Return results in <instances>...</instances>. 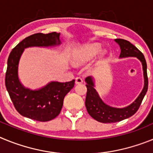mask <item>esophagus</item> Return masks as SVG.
<instances>
[{"label":"esophagus","instance_id":"1","mask_svg":"<svg viewBox=\"0 0 153 153\" xmlns=\"http://www.w3.org/2000/svg\"><path fill=\"white\" fill-rule=\"evenodd\" d=\"M75 83H76V84L82 83H83V79H82L81 77H79V76H76V77L75 78Z\"/></svg>","mask_w":153,"mask_h":153}]
</instances>
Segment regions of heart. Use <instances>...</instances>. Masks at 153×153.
Wrapping results in <instances>:
<instances>
[{"mask_svg": "<svg viewBox=\"0 0 153 153\" xmlns=\"http://www.w3.org/2000/svg\"><path fill=\"white\" fill-rule=\"evenodd\" d=\"M101 47L99 44H88L83 47L76 52L74 56V62L76 64L86 63L97 56L100 51Z\"/></svg>", "mask_w": 153, "mask_h": 153, "instance_id": "1", "label": "heart"}]
</instances>
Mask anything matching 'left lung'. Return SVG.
<instances>
[{
    "label": "left lung",
    "mask_w": 153,
    "mask_h": 153,
    "mask_svg": "<svg viewBox=\"0 0 153 153\" xmlns=\"http://www.w3.org/2000/svg\"><path fill=\"white\" fill-rule=\"evenodd\" d=\"M115 40L120 46V49H121L120 57L136 56L142 62L144 78H145V85L140 96L130 106L123 109H117L107 106L101 100L98 93H97L95 89L93 88V82L92 78L90 76L86 77L85 79V81L86 82V88H87L86 102H85L86 109L89 114L94 120L103 123L120 122L134 115L140 108L142 101L148 90L149 82L148 76H147V64L143 53L128 40L124 39H116Z\"/></svg>",
    "instance_id": "obj_1"
}]
</instances>
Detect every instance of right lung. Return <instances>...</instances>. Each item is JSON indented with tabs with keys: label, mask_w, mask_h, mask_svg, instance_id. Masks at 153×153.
<instances>
[{
	"label": "right lung",
	"mask_w": 153,
	"mask_h": 153,
	"mask_svg": "<svg viewBox=\"0 0 153 153\" xmlns=\"http://www.w3.org/2000/svg\"><path fill=\"white\" fill-rule=\"evenodd\" d=\"M60 33H37L27 36L11 51L7 59L5 86L17 111L22 116L40 122L56 118L61 111L65 96L74 87L75 80L51 82L39 90H30L21 84L17 76L19 59L24 48L60 44Z\"/></svg>",
	"instance_id": "right-lung-1"
}]
</instances>
